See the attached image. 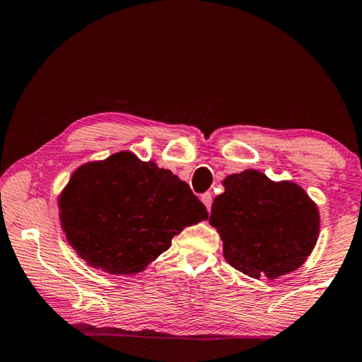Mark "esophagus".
<instances>
[{
	"instance_id": "1",
	"label": "esophagus",
	"mask_w": 362,
	"mask_h": 362,
	"mask_svg": "<svg viewBox=\"0 0 362 362\" xmlns=\"http://www.w3.org/2000/svg\"><path fill=\"white\" fill-rule=\"evenodd\" d=\"M202 202L204 203L206 208H208V211L211 209V204H212V193L211 192H206L202 194Z\"/></svg>"
}]
</instances>
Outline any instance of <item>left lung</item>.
Masks as SVG:
<instances>
[{
    "instance_id": "8db88e82",
    "label": "left lung",
    "mask_w": 362,
    "mask_h": 362,
    "mask_svg": "<svg viewBox=\"0 0 362 362\" xmlns=\"http://www.w3.org/2000/svg\"><path fill=\"white\" fill-rule=\"evenodd\" d=\"M209 222L221 233L223 257L250 277H280L306 261L319 233V211L296 183L245 170L223 180Z\"/></svg>"
}]
</instances>
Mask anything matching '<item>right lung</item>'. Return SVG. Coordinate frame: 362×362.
<instances>
[{"mask_svg": "<svg viewBox=\"0 0 362 362\" xmlns=\"http://www.w3.org/2000/svg\"><path fill=\"white\" fill-rule=\"evenodd\" d=\"M59 209L72 248L111 274L143 271L183 227L208 219L185 182L130 153L82 165L62 192Z\"/></svg>", "mask_w": 362, "mask_h": 362, "instance_id": "right-lung-1", "label": "right lung"}]
</instances>
